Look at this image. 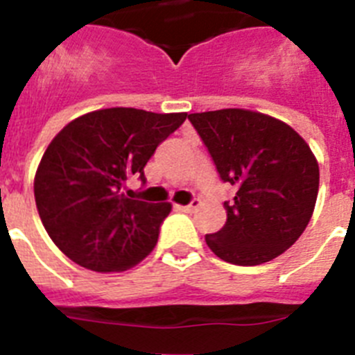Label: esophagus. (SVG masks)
Listing matches in <instances>:
<instances>
[{
  "mask_svg": "<svg viewBox=\"0 0 355 355\" xmlns=\"http://www.w3.org/2000/svg\"><path fill=\"white\" fill-rule=\"evenodd\" d=\"M199 205H200V200H199V199H193L192 202H190V205H187V206H178V208H180L181 211H184V213H192V211H196L197 208H199Z\"/></svg>",
  "mask_w": 355,
  "mask_h": 355,
  "instance_id": "esophagus-1",
  "label": "esophagus"
}]
</instances>
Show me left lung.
<instances>
[{"mask_svg":"<svg viewBox=\"0 0 355 355\" xmlns=\"http://www.w3.org/2000/svg\"><path fill=\"white\" fill-rule=\"evenodd\" d=\"M188 121L220 180L236 187L234 199L224 202V227L206 234V243L233 265L272 261L311 220L320 183L315 155L288 124L250 110L190 114Z\"/></svg>","mask_w":355,"mask_h":355,"instance_id":"obj_1","label":"left lung"}]
</instances>
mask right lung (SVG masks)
<instances>
[{"label": "right lung", "mask_w": 355, "mask_h": 355, "mask_svg": "<svg viewBox=\"0 0 355 355\" xmlns=\"http://www.w3.org/2000/svg\"><path fill=\"white\" fill-rule=\"evenodd\" d=\"M187 114L106 108L74 119L56 135L37 168L33 192L55 245L94 272L139 265L158 241L168 202L130 199V175L146 183L144 167Z\"/></svg>", "instance_id": "1"}]
</instances>
